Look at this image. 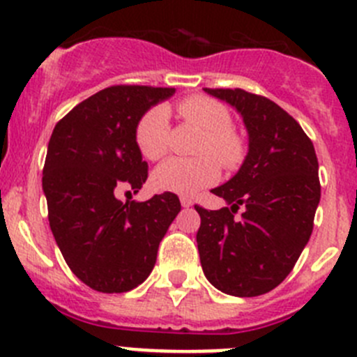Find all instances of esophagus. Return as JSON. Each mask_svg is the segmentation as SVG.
Listing matches in <instances>:
<instances>
[{
  "label": "esophagus",
  "instance_id": "1",
  "mask_svg": "<svg viewBox=\"0 0 357 357\" xmlns=\"http://www.w3.org/2000/svg\"><path fill=\"white\" fill-rule=\"evenodd\" d=\"M179 200H181V206H183V207H190V206H193V200L190 199V197L181 195V197H179Z\"/></svg>",
  "mask_w": 357,
  "mask_h": 357
}]
</instances>
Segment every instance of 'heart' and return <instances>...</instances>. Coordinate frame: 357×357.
<instances>
[{
    "instance_id": "heart-1",
    "label": "heart",
    "mask_w": 357,
    "mask_h": 357,
    "mask_svg": "<svg viewBox=\"0 0 357 357\" xmlns=\"http://www.w3.org/2000/svg\"><path fill=\"white\" fill-rule=\"evenodd\" d=\"M178 116L188 126L202 132L197 155L204 157L195 160L169 158L155 169L151 183L162 192L193 195L206 186L214 185L220 178V165L235 169L241 165L245 155V143L241 134L231 129L234 120L227 106L206 96H192L176 106ZM169 113L162 106L148 109L136 126V144L148 160H158L169 148ZM211 156L217 158L215 161Z\"/></svg>"
}]
</instances>
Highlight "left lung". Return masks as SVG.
Instances as JSON below:
<instances>
[{
    "instance_id": "8db88e82",
    "label": "left lung",
    "mask_w": 357,
    "mask_h": 357,
    "mask_svg": "<svg viewBox=\"0 0 357 357\" xmlns=\"http://www.w3.org/2000/svg\"><path fill=\"white\" fill-rule=\"evenodd\" d=\"M241 113L249 151L237 174L211 190L230 207L195 206L200 263L207 281L234 296L281 284L309 242L321 199L316 150L281 106L242 89H206ZM241 205L245 213L234 218Z\"/></svg>"
}]
</instances>
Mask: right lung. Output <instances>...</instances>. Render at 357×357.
<instances>
[{
  "mask_svg": "<svg viewBox=\"0 0 357 357\" xmlns=\"http://www.w3.org/2000/svg\"><path fill=\"white\" fill-rule=\"evenodd\" d=\"M174 89L113 85L59 120L48 141L43 192L55 242L73 274L101 293H126L153 271L158 244L181 211L176 193L146 202L115 197L139 192L148 164L136 144L141 116Z\"/></svg>",
  "mask_w": 357,
  "mask_h": 357,
  "instance_id": "right-lung-1",
  "label": "right lung"
}]
</instances>
